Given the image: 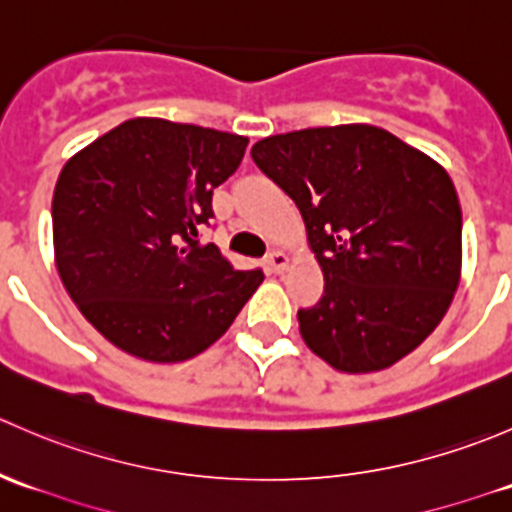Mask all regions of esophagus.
I'll use <instances>...</instances> for the list:
<instances>
[{"label": "esophagus", "instance_id": "obj_1", "mask_svg": "<svg viewBox=\"0 0 512 512\" xmlns=\"http://www.w3.org/2000/svg\"><path fill=\"white\" fill-rule=\"evenodd\" d=\"M287 267H289V257L285 255V252L275 250V252H270V255H267V270H270V272H275V275H282Z\"/></svg>", "mask_w": 512, "mask_h": 512}]
</instances>
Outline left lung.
Returning a JSON list of instances; mask_svg holds the SVG:
<instances>
[{
    "label": "left lung",
    "instance_id": "8db88e82",
    "mask_svg": "<svg viewBox=\"0 0 512 512\" xmlns=\"http://www.w3.org/2000/svg\"><path fill=\"white\" fill-rule=\"evenodd\" d=\"M257 168L294 200L324 275L299 334L344 374L411 354L461 280V203L446 168L369 123L304 128L252 146Z\"/></svg>",
    "mask_w": 512,
    "mask_h": 512
}]
</instances>
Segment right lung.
I'll use <instances>...</instances> for the list:
<instances>
[{"mask_svg": "<svg viewBox=\"0 0 512 512\" xmlns=\"http://www.w3.org/2000/svg\"><path fill=\"white\" fill-rule=\"evenodd\" d=\"M247 138L165 118H131L66 160L51 200L66 292L113 347L156 364L218 342L262 285L200 245L213 190Z\"/></svg>", "mask_w": 512, "mask_h": 512, "instance_id": "right-lung-1", "label": "right lung"}]
</instances>
